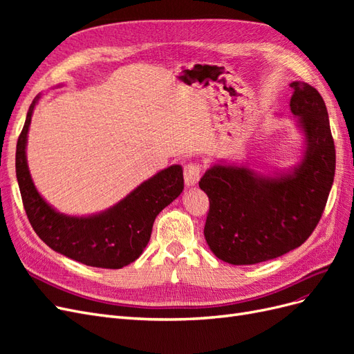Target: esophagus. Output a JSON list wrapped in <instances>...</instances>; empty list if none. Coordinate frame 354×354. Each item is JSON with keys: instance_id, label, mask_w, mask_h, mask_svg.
<instances>
[{"instance_id": "esophagus-1", "label": "esophagus", "mask_w": 354, "mask_h": 354, "mask_svg": "<svg viewBox=\"0 0 354 354\" xmlns=\"http://www.w3.org/2000/svg\"><path fill=\"white\" fill-rule=\"evenodd\" d=\"M183 176H185L186 186H189V187L195 186L201 178V165L196 162L186 164L185 169H183Z\"/></svg>"}]
</instances>
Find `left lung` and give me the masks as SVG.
Returning a JSON list of instances; mask_svg holds the SVG:
<instances>
[{
  "mask_svg": "<svg viewBox=\"0 0 354 354\" xmlns=\"http://www.w3.org/2000/svg\"><path fill=\"white\" fill-rule=\"evenodd\" d=\"M291 112L306 137L301 162L270 177L245 165L214 164L199 181L209 198V250L234 266L276 259L303 245L322 217L335 176V146L319 91L291 82Z\"/></svg>",
  "mask_w": 354,
  "mask_h": 354,
  "instance_id": "obj_1",
  "label": "left lung"
}]
</instances>
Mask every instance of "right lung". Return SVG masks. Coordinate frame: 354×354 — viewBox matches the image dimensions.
<instances>
[{"instance_id":"obj_1","label":"right lung","mask_w":354,"mask_h":354,"mask_svg":"<svg viewBox=\"0 0 354 354\" xmlns=\"http://www.w3.org/2000/svg\"><path fill=\"white\" fill-rule=\"evenodd\" d=\"M39 97L38 94L29 106L16 149V177L30 226L51 250L75 261L122 269L142 255L156 216L183 192V169L171 165L159 171L103 212L88 217L60 214L38 194L26 160L30 118Z\"/></svg>"}]
</instances>
